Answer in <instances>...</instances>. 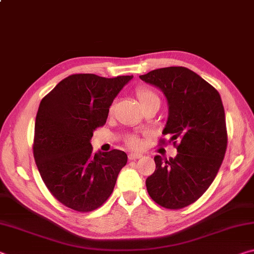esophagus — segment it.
Here are the masks:
<instances>
[{"instance_id":"1","label":"esophagus","mask_w":254,"mask_h":254,"mask_svg":"<svg viewBox=\"0 0 254 254\" xmlns=\"http://www.w3.org/2000/svg\"><path fill=\"white\" fill-rule=\"evenodd\" d=\"M141 157H142V154L137 153V152H131L130 154H128V159H130V160H135V159H139Z\"/></svg>"}]
</instances>
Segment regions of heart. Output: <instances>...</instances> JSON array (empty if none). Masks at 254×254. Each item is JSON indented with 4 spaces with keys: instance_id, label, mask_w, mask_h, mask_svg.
Instances as JSON below:
<instances>
[{
    "instance_id": "heart-1",
    "label": "heart",
    "mask_w": 254,
    "mask_h": 254,
    "mask_svg": "<svg viewBox=\"0 0 254 254\" xmlns=\"http://www.w3.org/2000/svg\"><path fill=\"white\" fill-rule=\"evenodd\" d=\"M136 97H137V101H139V103H140L141 107L149 104V103H152V102L160 103V101H159V97L156 95V94H154L152 91H150V89L144 88V87L136 89ZM128 144H130L133 148H136V147H139L140 141L137 137H130V139H128Z\"/></svg>"
}]
</instances>
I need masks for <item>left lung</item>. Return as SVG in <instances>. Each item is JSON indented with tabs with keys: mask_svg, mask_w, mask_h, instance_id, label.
Returning <instances> with one entry per match:
<instances>
[{
	"mask_svg": "<svg viewBox=\"0 0 254 254\" xmlns=\"http://www.w3.org/2000/svg\"><path fill=\"white\" fill-rule=\"evenodd\" d=\"M140 78L163 93L168 119L162 133L179 141L175 158L154 157L156 170L145 180L147 190L162 207L183 208L207 190L224 159L227 134L221 96L185 67L159 68Z\"/></svg>",
	"mask_w": 254,
	"mask_h": 254,
	"instance_id": "1",
	"label": "left lung"
}]
</instances>
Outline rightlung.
<instances>
[{"mask_svg": "<svg viewBox=\"0 0 254 254\" xmlns=\"http://www.w3.org/2000/svg\"><path fill=\"white\" fill-rule=\"evenodd\" d=\"M133 76L70 75L42 98L34 124L33 156L41 178L60 203L91 212L109 198L127 156L93 151V132L106 122L114 98Z\"/></svg>", "mask_w": 254, "mask_h": 254, "instance_id": "right-lung-1", "label": "right lung"}]
</instances>
